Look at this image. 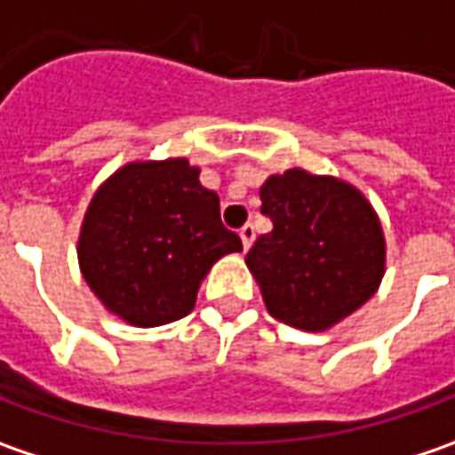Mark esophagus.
I'll use <instances>...</instances> for the list:
<instances>
[{"instance_id": "1", "label": "esophagus", "mask_w": 455, "mask_h": 455, "mask_svg": "<svg viewBox=\"0 0 455 455\" xmlns=\"http://www.w3.org/2000/svg\"><path fill=\"white\" fill-rule=\"evenodd\" d=\"M239 236H242L244 249H249L251 247V242H254V227H251V224H244V227L239 228Z\"/></svg>"}]
</instances>
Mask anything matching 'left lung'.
I'll use <instances>...</instances> for the list:
<instances>
[{
	"label": "left lung",
	"instance_id": "obj_1",
	"mask_svg": "<svg viewBox=\"0 0 455 455\" xmlns=\"http://www.w3.org/2000/svg\"><path fill=\"white\" fill-rule=\"evenodd\" d=\"M259 198L272 231L249 249L247 267L277 321L326 331L377 292L385 236L354 186L295 168L267 178Z\"/></svg>",
	"mask_w": 455,
	"mask_h": 455
}]
</instances>
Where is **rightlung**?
Returning <instances> with one entry per match:
<instances>
[{"instance_id":"obj_1","label":"right lung","mask_w":455,"mask_h":455,"mask_svg":"<svg viewBox=\"0 0 455 455\" xmlns=\"http://www.w3.org/2000/svg\"><path fill=\"white\" fill-rule=\"evenodd\" d=\"M228 251H242V239L183 157L116 170L96 190L78 239L96 298L140 328L188 315L201 280Z\"/></svg>"}]
</instances>
